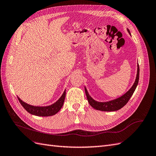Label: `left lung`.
Returning a JSON list of instances; mask_svg holds the SVG:
<instances>
[{
    "mask_svg": "<svg viewBox=\"0 0 156 156\" xmlns=\"http://www.w3.org/2000/svg\"><path fill=\"white\" fill-rule=\"evenodd\" d=\"M127 32L129 33V34H131L129 30V29H127ZM139 79V66L138 64L137 73H136V79L133 85L132 86L129 90L127 91L125 94H124L123 96H122L119 98L115 99V100H113L109 101L99 102L94 100V99L91 98V96L89 95L88 92H87V88L84 87L88 101L90 103V105L96 110L101 111H115L117 110H119L121 108L123 107L125 105H126V103L129 100L130 98L132 96V95H133V94L136 88V86H137L138 84Z\"/></svg>",
    "mask_w": 156,
    "mask_h": 156,
    "instance_id": "8db88e82",
    "label": "left lung"
}]
</instances>
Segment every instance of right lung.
<instances>
[{
    "instance_id": "obj_1",
    "label": "right lung",
    "mask_w": 156,
    "mask_h": 156,
    "mask_svg": "<svg viewBox=\"0 0 156 156\" xmlns=\"http://www.w3.org/2000/svg\"><path fill=\"white\" fill-rule=\"evenodd\" d=\"M65 97L66 90L64 92L62 96L59 98V100L57 101L51 105L46 107H36L30 105L23 101L20 98H17L21 105L24 107L25 109L28 112L30 113L31 115L38 116H49L56 114L60 110V108L63 106Z\"/></svg>"
}]
</instances>
